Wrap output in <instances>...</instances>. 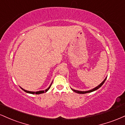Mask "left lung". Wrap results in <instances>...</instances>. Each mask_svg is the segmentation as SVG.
<instances>
[{"label":"left lung","instance_id":"8db88e82","mask_svg":"<svg viewBox=\"0 0 125 125\" xmlns=\"http://www.w3.org/2000/svg\"><path fill=\"white\" fill-rule=\"evenodd\" d=\"M106 78H107V77H106L105 79H104V81H103L101 83L99 84V85H98V86H96V87H94V88L93 89H91V90H87V91H79V90L73 89H72V90L73 92H74L77 93V94H87V93H90V92H92L94 91V90H96L97 89H98L99 88V87H101L103 85V84H104V82H105L106 80Z\"/></svg>","mask_w":125,"mask_h":125}]
</instances>
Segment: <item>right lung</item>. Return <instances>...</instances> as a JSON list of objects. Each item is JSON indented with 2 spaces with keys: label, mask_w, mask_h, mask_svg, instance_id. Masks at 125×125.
Wrapping results in <instances>:
<instances>
[{
  "label": "right lung",
  "mask_w": 125,
  "mask_h": 125,
  "mask_svg": "<svg viewBox=\"0 0 125 125\" xmlns=\"http://www.w3.org/2000/svg\"><path fill=\"white\" fill-rule=\"evenodd\" d=\"M52 83L51 84V85L49 86V87L48 89H46L45 90H41V91H38V92H31V91H28V90H25V89H23L21 88V89H22L23 90H24V91H25V92L28 93V94H43V93H44V92H46L48 91V90L49 89L50 87H51V85H52Z\"/></svg>",
  "instance_id": "right-lung-1"
}]
</instances>
